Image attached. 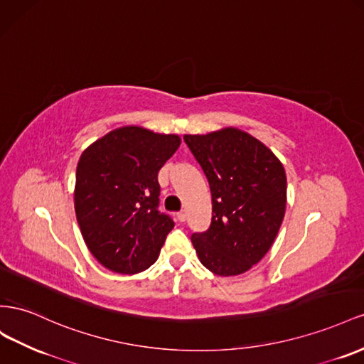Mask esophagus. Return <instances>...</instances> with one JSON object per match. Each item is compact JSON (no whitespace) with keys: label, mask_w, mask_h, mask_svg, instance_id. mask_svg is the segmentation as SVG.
<instances>
[{"label":"esophagus","mask_w":364,"mask_h":364,"mask_svg":"<svg viewBox=\"0 0 364 364\" xmlns=\"http://www.w3.org/2000/svg\"><path fill=\"white\" fill-rule=\"evenodd\" d=\"M185 219H186V213L185 211H179L178 213V220L179 222H185Z\"/></svg>","instance_id":"1"}]
</instances>
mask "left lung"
Segmentation results:
<instances>
[{
    "label": "left lung",
    "instance_id": "1",
    "mask_svg": "<svg viewBox=\"0 0 364 364\" xmlns=\"http://www.w3.org/2000/svg\"><path fill=\"white\" fill-rule=\"evenodd\" d=\"M208 179L213 218L191 235L200 263L231 277L259 263L277 237L287 210V174L267 145L235 127L185 134Z\"/></svg>",
    "mask_w": 364,
    "mask_h": 364
}]
</instances>
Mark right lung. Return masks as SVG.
Masks as SVG:
<instances>
[{
    "label": "right lung",
    "instance_id": "1",
    "mask_svg": "<svg viewBox=\"0 0 364 364\" xmlns=\"http://www.w3.org/2000/svg\"><path fill=\"white\" fill-rule=\"evenodd\" d=\"M179 145V134L125 125L82 151L76 166V220L104 268L137 274L158 260L174 227L158 210V173Z\"/></svg>",
    "mask_w": 364,
    "mask_h": 364
}]
</instances>
